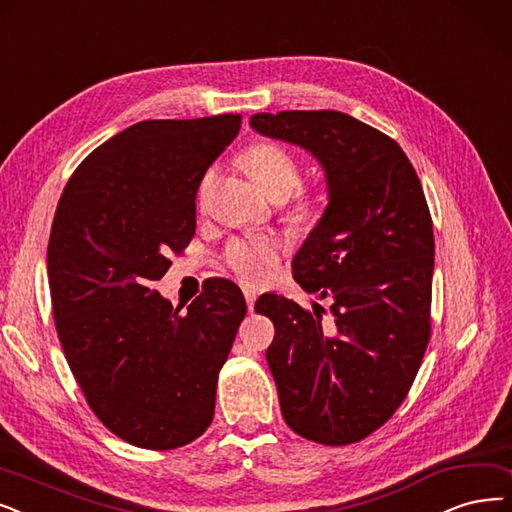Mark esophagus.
<instances>
[{"label": "esophagus", "mask_w": 512, "mask_h": 512, "mask_svg": "<svg viewBox=\"0 0 512 512\" xmlns=\"http://www.w3.org/2000/svg\"><path fill=\"white\" fill-rule=\"evenodd\" d=\"M243 296H245V302H248V309H250V313H252V311H254V302H256V292L250 290V288H245V290H243Z\"/></svg>", "instance_id": "obj_1"}]
</instances>
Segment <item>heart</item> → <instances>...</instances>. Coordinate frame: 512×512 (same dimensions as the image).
Here are the masks:
<instances>
[{
    "instance_id": "1",
    "label": "heart",
    "mask_w": 512,
    "mask_h": 512,
    "mask_svg": "<svg viewBox=\"0 0 512 512\" xmlns=\"http://www.w3.org/2000/svg\"><path fill=\"white\" fill-rule=\"evenodd\" d=\"M243 168L256 180V185L273 197H288L294 193L300 182L298 163L288 149H283L277 142H256L241 155ZM216 168L206 170L201 176L197 201L203 203L214 187ZM321 210V201L315 195H300L290 210L294 222H311ZM283 250V243L275 235H241L229 241L224 250V260L229 267L245 281H262L267 279L271 269Z\"/></svg>"
}]
</instances>
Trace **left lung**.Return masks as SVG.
I'll return each mask as SVG.
<instances>
[{
	"label": "left lung",
	"mask_w": 512,
	"mask_h": 512,
	"mask_svg": "<svg viewBox=\"0 0 512 512\" xmlns=\"http://www.w3.org/2000/svg\"><path fill=\"white\" fill-rule=\"evenodd\" d=\"M250 126L309 151L325 172L327 206L294 256L304 311L262 294L275 325L267 361L281 414L323 445L355 443L403 403L431 338L433 220L414 166L393 138L340 111L256 113Z\"/></svg>",
	"instance_id": "left-lung-1"
}]
</instances>
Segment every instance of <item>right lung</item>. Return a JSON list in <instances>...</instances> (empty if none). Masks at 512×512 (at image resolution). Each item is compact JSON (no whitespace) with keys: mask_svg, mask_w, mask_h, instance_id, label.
<instances>
[{"mask_svg":"<svg viewBox=\"0 0 512 512\" xmlns=\"http://www.w3.org/2000/svg\"><path fill=\"white\" fill-rule=\"evenodd\" d=\"M239 126L233 113L138 121L81 161L58 201L48 243L56 332L98 420L136 447L187 445L214 418L243 294L216 277L180 311L153 281L193 239L201 176Z\"/></svg>","mask_w":512,"mask_h":512,"instance_id":"1","label":"right lung"}]
</instances>
